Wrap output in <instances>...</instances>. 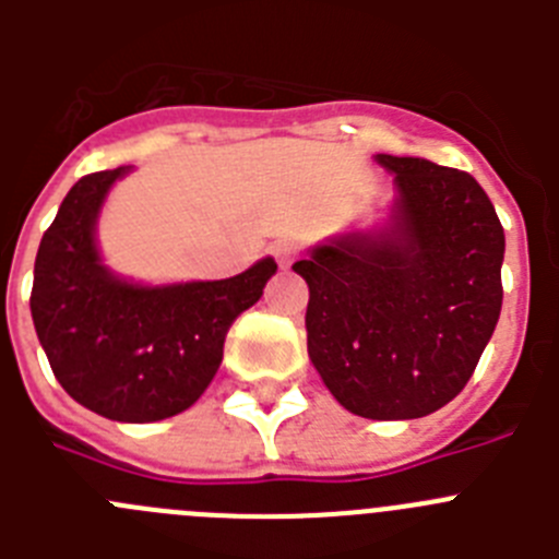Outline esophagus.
Returning <instances> with one entry per match:
<instances>
[{
    "instance_id": "obj_1",
    "label": "esophagus",
    "mask_w": 559,
    "mask_h": 559,
    "mask_svg": "<svg viewBox=\"0 0 559 559\" xmlns=\"http://www.w3.org/2000/svg\"><path fill=\"white\" fill-rule=\"evenodd\" d=\"M296 251H299V246H296L294 240H288V237H283V240H276V243L271 246V254L276 257V263H280V265L294 263Z\"/></svg>"
}]
</instances>
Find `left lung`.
Here are the masks:
<instances>
[{
  "label": "left lung",
  "mask_w": 559,
  "mask_h": 559,
  "mask_svg": "<svg viewBox=\"0 0 559 559\" xmlns=\"http://www.w3.org/2000/svg\"><path fill=\"white\" fill-rule=\"evenodd\" d=\"M394 176L386 224L341 231L294 271L308 355L347 412L417 419L471 380L501 316L503 229L471 173L374 156Z\"/></svg>",
  "instance_id": "8db88e82"
}]
</instances>
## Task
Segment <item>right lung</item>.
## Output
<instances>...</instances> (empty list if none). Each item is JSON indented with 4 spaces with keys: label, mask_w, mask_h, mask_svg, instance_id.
Segmentation results:
<instances>
[{
    "label": "right lung",
    "mask_w": 559,
    "mask_h": 559,
    "mask_svg": "<svg viewBox=\"0 0 559 559\" xmlns=\"http://www.w3.org/2000/svg\"><path fill=\"white\" fill-rule=\"evenodd\" d=\"M131 165L83 176L44 231L29 313L58 383L88 412L156 423L204 394L231 322L263 296L274 257L210 283L142 285L100 257L97 218Z\"/></svg>",
    "instance_id": "1"
}]
</instances>
